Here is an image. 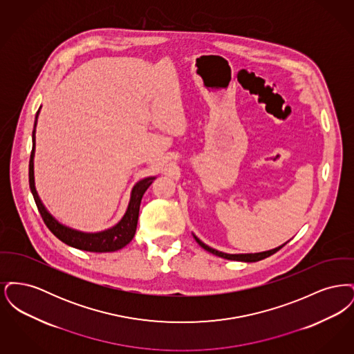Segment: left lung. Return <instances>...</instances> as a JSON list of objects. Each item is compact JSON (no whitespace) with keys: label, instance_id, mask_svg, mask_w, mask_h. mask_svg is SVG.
<instances>
[{"label":"left lung","instance_id":"8db88e82","mask_svg":"<svg viewBox=\"0 0 354 354\" xmlns=\"http://www.w3.org/2000/svg\"><path fill=\"white\" fill-rule=\"evenodd\" d=\"M195 237V240L198 241V244L204 248L205 251H208V252L214 253V254H216V256H219V257H223V259H227V260H236V261H245V263H254V261H259V260H263V259H266V257H270V254H273V253L277 252L279 250H281L286 244H283V245H280V247H277V248H274V250H270V251H266V252H260V253H241V254H230V253H224L220 252V251H216V250H214V248H211V247H208V245H205L204 243H203L202 240H199L196 236L194 235Z\"/></svg>","mask_w":354,"mask_h":354}]
</instances>
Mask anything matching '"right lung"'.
Returning a JSON list of instances; mask_svg holds the SVG:
<instances>
[{"label":"right lung","mask_w":354,"mask_h":354,"mask_svg":"<svg viewBox=\"0 0 354 354\" xmlns=\"http://www.w3.org/2000/svg\"><path fill=\"white\" fill-rule=\"evenodd\" d=\"M38 113H39V110L37 111L35 122H34L33 149H32L30 162H29V185H30V191L33 194L34 202L37 204V208H38L42 219L45 221L46 227L50 230L53 235L57 236L65 244H68L70 247H74L77 250L87 251V252H114V251H118L120 248L126 247L133 240L135 231H136L142 196L146 192V189L151 185L152 180L155 178H146L134 185L124 216L122 218L117 225H114L110 230L97 232V234H86V232L71 230L66 225L58 223L46 211L44 204L39 201L38 194L34 187L33 158L34 150H35V124H37Z\"/></svg>","instance_id":"right-lung-1"}]
</instances>
